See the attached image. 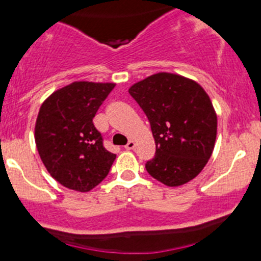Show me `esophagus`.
Returning <instances> with one entry per match:
<instances>
[{
	"instance_id": "1",
	"label": "esophagus",
	"mask_w": 261,
	"mask_h": 261,
	"mask_svg": "<svg viewBox=\"0 0 261 261\" xmlns=\"http://www.w3.org/2000/svg\"><path fill=\"white\" fill-rule=\"evenodd\" d=\"M135 145H136L135 141L130 140V141H128V143L125 145V149H126V150H133V149H135Z\"/></svg>"
}]
</instances>
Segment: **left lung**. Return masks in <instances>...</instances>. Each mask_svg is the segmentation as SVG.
Listing matches in <instances>:
<instances>
[{
  "label": "left lung",
  "instance_id": "obj_1",
  "mask_svg": "<svg viewBox=\"0 0 261 261\" xmlns=\"http://www.w3.org/2000/svg\"><path fill=\"white\" fill-rule=\"evenodd\" d=\"M128 93L146 115L156 145L146 172L169 187L196 178L211 158L217 134L208 94L194 81L172 73L150 75Z\"/></svg>",
  "mask_w": 261,
  "mask_h": 261
}]
</instances>
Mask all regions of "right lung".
<instances>
[{
  "label": "right lung",
  "mask_w": 261,
  "mask_h": 261,
  "mask_svg": "<svg viewBox=\"0 0 261 261\" xmlns=\"http://www.w3.org/2000/svg\"><path fill=\"white\" fill-rule=\"evenodd\" d=\"M114 83L74 82L51 94L40 107L35 143L41 162L62 186L88 192L110 173L116 155L103 146L93 125Z\"/></svg>",
  "instance_id": "add662e5"
}]
</instances>
